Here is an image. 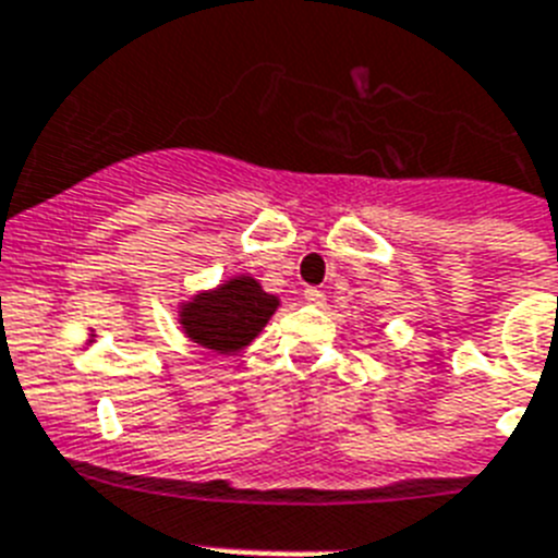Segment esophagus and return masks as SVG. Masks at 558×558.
I'll return each instance as SVG.
<instances>
[{"label":"esophagus","mask_w":558,"mask_h":558,"mask_svg":"<svg viewBox=\"0 0 558 558\" xmlns=\"http://www.w3.org/2000/svg\"><path fill=\"white\" fill-rule=\"evenodd\" d=\"M302 299L307 304H313V307H318V304H325V293H322V290H318V288H304Z\"/></svg>","instance_id":"34e87169"}]
</instances>
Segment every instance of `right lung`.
<instances>
[{"instance_id":"1","label":"right lung","mask_w":558,"mask_h":558,"mask_svg":"<svg viewBox=\"0 0 558 558\" xmlns=\"http://www.w3.org/2000/svg\"><path fill=\"white\" fill-rule=\"evenodd\" d=\"M276 299L268 296L251 276H236L214 293H203L183 307V327L189 338L214 352H236L251 344L276 311Z\"/></svg>"}]
</instances>
